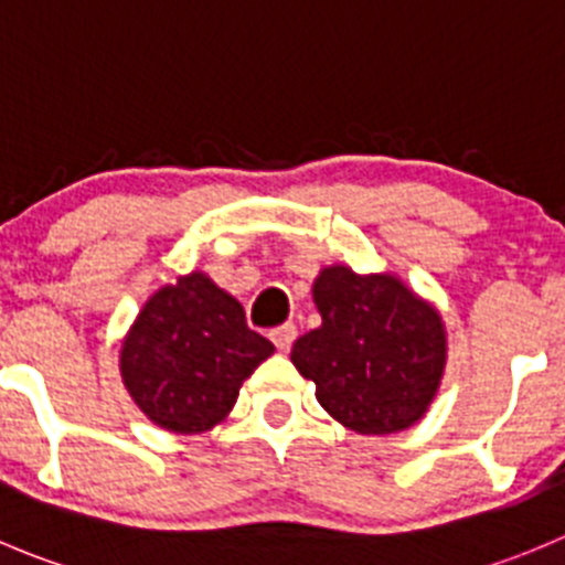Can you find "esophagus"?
<instances>
[{
  "label": "esophagus",
  "instance_id": "34e87169",
  "mask_svg": "<svg viewBox=\"0 0 565 565\" xmlns=\"http://www.w3.org/2000/svg\"><path fill=\"white\" fill-rule=\"evenodd\" d=\"M271 341H274V347L279 349V352H288V349L294 347V341H297V327H294V324L274 327Z\"/></svg>",
  "mask_w": 565,
  "mask_h": 565
}]
</instances>
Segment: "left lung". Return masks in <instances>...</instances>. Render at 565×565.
I'll return each mask as SVG.
<instances>
[{
	"instance_id": "left-lung-1",
	"label": "left lung",
	"mask_w": 565,
	"mask_h": 565,
	"mask_svg": "<svg viewBox=\"0 0 565 565\" xmlns=\"http://www.w3.org/2000/svg\"><path fill=\"white\" fill-rule=\"evenodd\" d=\"M321 327L297 338L294 366L343 427L391 435L413 427L438 394L447 327L394 274L321 268L313 282Z\"/></svg>"
}]
</instances>
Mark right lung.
I'll list each match as a JSON object with an SVG mask.
<instances>
[{"mask_svg":"<svg viewBox=\"0 0 565 565\" xmlns=\"http://www.w3.org/2000/svg\"><path fill=\"white\" fill-rule=\"evenodd\" d=\"M274 352L244 308L207 274L191 271L147 299L121 343V380L158 427L199 435L233 411L244 380Z\"/></svg>","mask_w":565,"mask_h":565,"instance_id":"1","label":"right lung"}]
</instances>
